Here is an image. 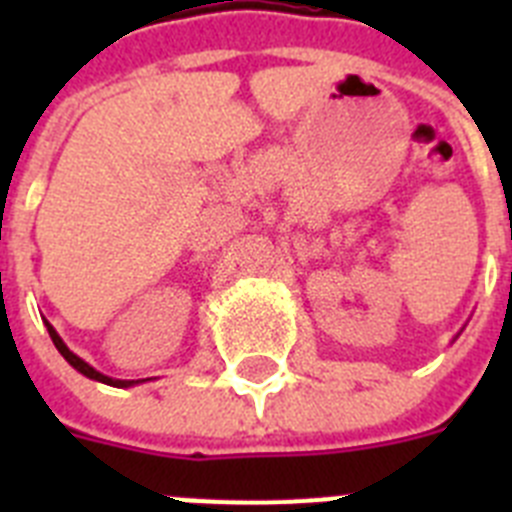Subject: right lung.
I'll return each instance as SVG.
<instances>
[{
	"label": "right lung",
	"instance_id": "add662e5",
	"mask_svg": "<svg viewBox=\"0 0 512 512\" xmlns=\"http://www.w3.org/2000/svg\"><path fill=\"white\" fill-rule=\"evenodd\" d=\"M48 333H51L53 343H56V348H58V351H61L63 359L69 361V364L74 366L76 372H81V374H84V377L97 379V382H104V384H112V387H128V384H133V382H122V379H110V377H104V374H99L97 369H92V366H89L87 361L79 359V356H76V354H71L69 348H66V343L61 341V336H58V333H56V330L51 328V325H48Z\"/></svg>",
	"mask_w": 512,
	"mask_h": 512
}]
</instances>
